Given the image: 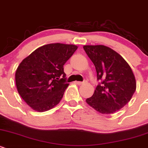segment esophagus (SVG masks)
Segmentation results:
<instances>
[{
    "instance_id": "34e87169",
    "label": "esophagus",
    "mask_w": 148,
    "mask_h": 148,
    "mask_svg": "<svg viewBox=\"0 0 148 148\" xmlns=\"http://www.w3.org/2000/svg\"><path fill=\"white\" fill-rule=\"evenodd\" d=\"M75 83H76V84H77V85H83V84H84V83H86V81H83V82L76 81Z\"/></svg>"
}]
</instances>
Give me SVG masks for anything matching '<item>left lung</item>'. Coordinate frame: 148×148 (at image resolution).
I'll use <instances>...</instances> for the list:
<instances>
[{
	"label": "left lung",
	"mask_w": 148,
	"mask_h": 148,
	"mask_svg": "<svg viewBox=\"0 0 148 148\" xmlns=\"http://www.w3.org/2000/svg\"><path fill=\"white\" fill-rule=\"evenodd\" d=\"M83 49L101 81L86 103L103 114L117 112L130 101L136 90L131 68L119 54L104 45H85Z\"/></svg>",
	"instance_id": "obj_1"
}]
</instances>
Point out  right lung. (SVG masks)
<instances>
[{
    "mask_svg": "<svg viewBox=\"0 0 148 148\" xmlns=\"http://www.w3.org/2000/svg\"><path fill=\"white\" fill-rule=\"evenodd\" d=\"M77 47L55 43L40 47L20 63L16 71L17 90L34 110L46 112L62 99L69 83L63 65Z\"/></svg>",
    "mask_w": 148,
    "mask_h": 148,
    "instance_id": "1",
    "label": "right lung"
}]
</instances>
